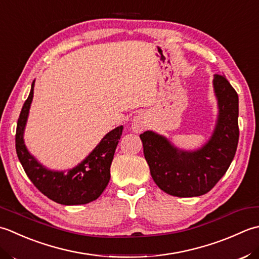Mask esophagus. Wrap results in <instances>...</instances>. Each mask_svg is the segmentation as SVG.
<instances>
[{
	"instance_id": "obj_1",
	"label": "esophagus",
	"mask_w": 259,
	"mask_h": 259,
	"mask_svg": "<svg viewBox=\"0 0 259 259\" xmlns=\"http://www.w3.org/2000/svg\"><path fill=\"white\" fill-rule=\"evenodd\" d=\"M132 127L134 132H142L146 127V122L142 116H135Z\"/></svg>"
}]
</instances>
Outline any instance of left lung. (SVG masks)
I'll return each mask as SVG.
<instances>
[{"label": "left lung", "mask_w": 259, "mask_h": 259, "mask_svg": "<svg viewBox=\"0 0 259 259\" xmlns=\"http://www.w3.org/2000/svg\"><path fill=\"white\" fill-rule=\"evenodd\" d=\"M218 117L213 133L202 147L180 150L165 136L146 131L140 137L156 186L174 197H199L209 192L234 160L239 139L238 95L221 75L213 76Z\"/></svg>", "instance_id": "left-lung-1"}]
</instances>
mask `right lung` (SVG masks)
I'll return each mask as SVG.
<instances>
[{
	"instance_id": "1",
	"label": "right lung",
	"mask_w": 259,
	"mask_h": 259,
	"mask_svg": "<svg viewBox=\"0 0 259 259\" xmlns=\"http://www.w3.org/2000/svg\"><path fill=\"white\" fill-rule=\"evenodd\" d=\"M33 88L34 80L20 113L15 134V149L26 176L40 192L57 203L76 205L94 201L109 182L110 164L122 136L123 126H118L105 135L86 159L75 167L67 171L50 170L42 165L24 144L23 135L33 99Z\"/></svg>"
}]
</instances>
